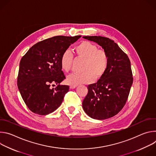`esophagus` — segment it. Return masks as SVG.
Returning a JSON list of instances; mask_svg holds the SVG:
<instances>
[{
	"label": "esophagus",
	"mask_w": 156,
	"mask_h": 156,
	"mask_svg": "<svg viewBox=\"0 0 156 156\" xmlns=\"http://www.w3.org/2000/svg\"><path fill=\"white\" fill-rule=\"evenodd\" d=\"M76 86H77V85H73V84H70V87L71 89H74V88H75Z\"/></svg>",
	"instance_id": "34e87169"
}]
</instances>
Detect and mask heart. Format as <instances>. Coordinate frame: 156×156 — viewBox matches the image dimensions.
<instances>
[{
	"label": "heart",
	"mask_w": 156,
	"mask_h": 156,
	"mask_svg": "<svg viewBox=\"0 0 156 156\" xmlns=\"http://www.w3.org/2000/svg\"><path fill=\"white\" fill-rule=\"evenodd\" d=\"M78 57L84 59L81 73H73L66 78L69 84L78 85L90 83L101 78L107 70L109 57L107 52L91 42L84 41L75 47ZM73 55L69 50L65 51L60 57V65L63 71L69 72L72 67Z\"/></svg>",
	"instance_id": "1"
}]
</instances>
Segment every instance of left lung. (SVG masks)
I'll use <instances>...</instances> for the list:
<instances>
[{
    "label": "left lung",
    "mask_w": 156,
    "mask_h": 156,
    "mask_svg": "<svg viewBox=\"0 0 156 156\" xmlns=\"http://www.w3.org/2000/svg\"><path fill=\"white\" fill-rule=\"evenodd\" d=\"M105 50L109 57L107 72L96 83L88 85L83 108L94 119L105 120L117 115L128 99L133 78L128 55L117 44L108 37L83 36Z\"/></svg>",
    "instance_id": "left-lung-1"
}]
</instances>
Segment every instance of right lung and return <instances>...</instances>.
Wrapping results in <instances>:
<instances>
[{"mask_svg":"<svg viewBox=\"0 0 156 156\" xmlns=\"http://www.w3.org/2000/svg\"><path fill=\"white\" fill-rule=\"evenodd\" d=\"M81 36H57L33 46L21 58L17 79L21 96L34 114L46 115L61 105L69 86L60 83L65 78L60 65L63 52ZM56 84L54 88L52 87Z\"/></svg>","mask_w":156,"mask_h":156,"instance_id":"add662e5","label":"right lung"}]
</instances>
